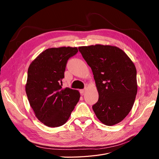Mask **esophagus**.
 I'll list each match as a JSON object with an SVG mask.
<instances>
[{
	"mask_svg": "<svg viewBox=\"0 0 159 159\" xmlns=\"http://www.w3.org/2000/svg\"><path fill=\"white\" fill-rule=\"evenodd\" d=\"M85 89H80V93L82 95V94H84V93L85 92Z\"/></svg>",
	"mask_w": 159,
	"mask_h": 159,
	"instance_id": "1",
	"label": "esophagus"
}]
</instances>
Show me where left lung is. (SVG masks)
<instances>
[{"instance_id":"left-lung-1","label":"left lung","mask_w":159,"mask_h":159,"mask_svg":"<svg viewBox=\"0 0 159 159\" xmlns=\"http://www.w3.org/2000/svg\"><path fill=\"white\" fill-rule=\"evenodd\" d=\"M93 71L99 99L92 108L108 126L123 120L131 110L137 93V70L133 61L116 46L97 44L79 47Z\"/></svg>"}]
</instances>
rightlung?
<instances>
[{"label": "right lung", "instance_id": "add662e5", "mask_svg": "<svg viewBox=\"0 0 159 159\" xmlns=\"http://www.w3.org/2000/svg\"><path fill=\"white\" fill-rule=\"evenodd\" d=\"M78 52L71 47L48 48L28 68L27 97L36 117L48 127L63 125L79 102L78 90L61 87L67 62Z\"/></svg>", "mask_w": 159, "mask_h": 159}]
</instances>
